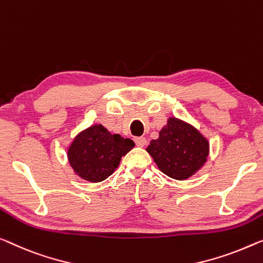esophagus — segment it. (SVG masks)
I'll return each mask as SVG.
<instances>
[{
    "instance_id": "obj_1",
    "label": "esophagus",
    "mask_w": 263,
    "mask_h": 263,
    "mask_svg": "<svg viewBox=\"0 0 263 263\" xmlns=\"http://www.w3.org/2000/svg\"><path fill=\"white\" fill-rule=\"evenodd\" d=\"M135 143H136L137 146L143 147V146H145V145H146V138H145V137H136Z\"/></svg>"
}]
</instances>
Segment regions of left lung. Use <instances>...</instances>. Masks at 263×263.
I'll list each match as a JSON object with an SVG mask.
<instances>
[{
  "mask_svg": "<svg viewBox=\"0 0 263 263\" xmlns=\"http://www.w3.org/2000/svg\"><path fill=\"white\" fill-rule=\"evenodd\" d=\"M146 151L163 174L184 181L204 165L209 143L193 125L169 118L158 139L151 140Z\"/></svg>",
  "mask_w": 263,
  "mask_h": 263,
  "instance_id": "8db88e82",
  "label": "left lung"
}]
</instances>
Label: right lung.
<instances>
[{"mask_svg": "<svg viewBox=\"0 0 263 263\" xmlns=\"http://www.w3.org/2000/svg\"><path fill=\"white\" fill-rule=\"evenodd\" d=\"M133 146V140L123 138L117 133L113 135L98 124L86 128L74 138L67 157L70 166L79 177L98 183L115 172L121 157Z\"/></svg>", "mask_w": 263, "mask_h": 263, "instance_id": "add662e5", "label": "right lung"}]
</instances>
